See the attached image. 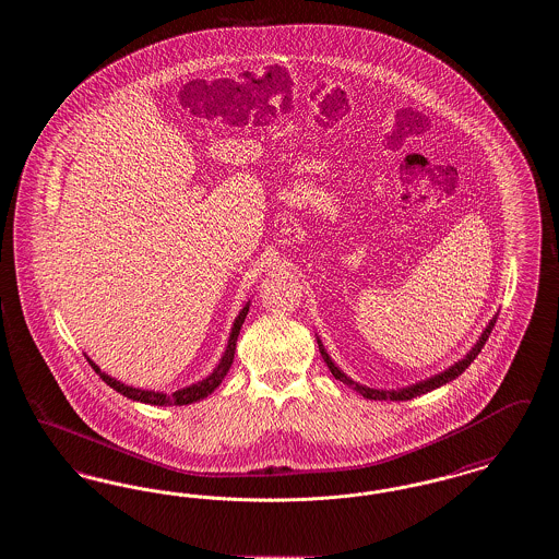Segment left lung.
Masks as SVG:
<instances>
[{
	"instance_id": "8db88e82",
	"label": "left lung",
	"mask_w": 559,
	"mask_h": 559,
	"mask_svg": "<svg viewBox=\"0 0 559 559\" xmlns=\"http://www.w3.org/2000/svg\"><path fill=\"white\" fill-rule=\"evenodd\" d=\"M495 322L497 319L490 320L488 322V326H486V331L481 333V337H479L478 344L472 347V352L463 358V360H459L456 365H452L449 371L440 372V374H436V377H431V379H427V381H421V383H417V385H411V388H404V390H392V392H383V390H371V388H365V385H358L356 381H352L349 377H346L344 372L340 371L335 365H333V360L329 358V354L324 352V347L319 342L320 356L324 358V362H326V367H329V371L333 372V377L335 379H340V381H344L347 383L352 390H356L358 394H362L365 399L369 400H411L417 399V396H421V394H427V392H431V390H436V388H440V385H444V383H449L452 381L454 377H459L461 372L465 371L472 362H474V358L478 356L479 352H481V347L484 344L488 342V335L492 333V329H495Z\"/></svg>"
}]
</instances>
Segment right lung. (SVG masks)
I'll list each match as a JSON object with an SVG mask.
<instances>
[{
	"instance_id": "obj_1",
	"label": "right lung",
	"mask_w": 559,
	"mask_h": 559,
	"mask_svg": "<svg viewBox=\"0 0 559 559\" xmlns=\"http://www.w3.org/2000/svg\"><path fill=\"white\" fill-rule=\"evenodd\" d=\"M247 312H249V304L240 310L239 317L235 320V326H233V333H230V340H228V347H226V352H224V356H222V360H219L217 369H215L207 379H203V381H199V383H194V385H190V388H185V390H178V392H174V394H160V392L135 390V388H130V385H123L121 381H117V379H112V377H108V374L100 371V369H98L90 358H87V362L92 365V369L98 372V374L103 377V381H105L107 385H110L112 390H117L119 394H123V396H128V399L144 402V404H155V406L176 404V406H182V404H190V402H197V400L207 399V396L212 394L213 390L222 383V379L226 377V372H228L230 365H233L235 349H237V340H239L240 326H242V322H245Z\"/></svg>"
}]
</instances>
